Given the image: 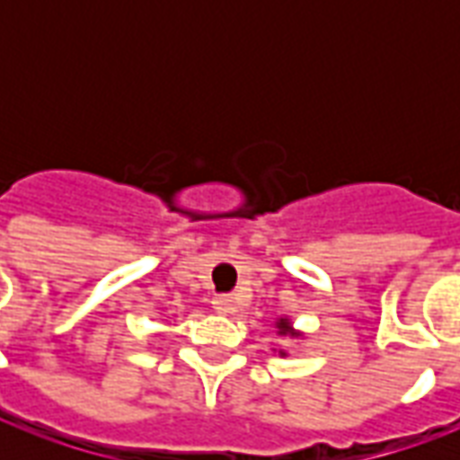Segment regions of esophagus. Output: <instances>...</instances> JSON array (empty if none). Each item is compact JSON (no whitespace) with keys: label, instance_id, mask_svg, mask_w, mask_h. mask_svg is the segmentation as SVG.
Wrapping results in <instances>:
<instances>
[{"label":"esophagus","instance_id":"esophagus-1","mask_svg":"<svg viewBox=\"0 0 460 460\" xmlns=\"http://www.w3.org/2000/svg\"><path fill=\"white\" fill-rule=\"evenodd\" d=\"M211 308L217 310L219 315H231V313H236V303L229 296H219V298L211 300Z\"/></svg>","mask_w":460,"mask_h":460}]
</instances>
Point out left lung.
<instances>
[{"instance_id":"obj_1","label":"left lung","mask_w":460,"mask_h":460,"mask_svg":"<svg viewBox=\"0 0 460 460\" xmlns=\"http://www.w3.org/2000/svg\"><path fill=\"white\" fill-rule=\"evenodd\" d=\"M276 328H279V335H296V332H293V328H290V323L286 318H280ZM280 355H286V352L280 349Z\"/></svg>"}]
</instances>
